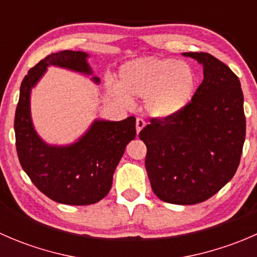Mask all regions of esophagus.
Instances as JSON below:
<instances>
[{
	"label": "esophagus",
	"instance_id": "obj_1",
	"mask_svg": "<svg viewBox=\"0 0 257 257\" xmlns=\"http://www.w3.org/2000/svg\"><path fill=\"white\" fill-rule=\"evenodd\" d=\"M145 126V121L143 120V119L142 118H137V120H136V128H137V133L139 134V132L142 131V129H143Z\"/></svg>",
	"mask_w": 257,
	"mask_h": 257
}]
</instances>
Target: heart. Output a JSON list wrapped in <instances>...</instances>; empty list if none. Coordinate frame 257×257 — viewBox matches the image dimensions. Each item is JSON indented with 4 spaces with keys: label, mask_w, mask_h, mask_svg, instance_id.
Segmentation results:
<instances>
[{
    "label": "heart",
    "mask_w": 257,
    "mask_h": 257,
    "mask_svg": "<svg viewBox=\"0 0 257 257\" xmlns=\"http://www.w3.org/2000/svg\"><path fill=\"white\" fill-rule=\"evenodd\" d=\"M196 84L195 71L186 62L144 57L121 66L118 83L110 85V90L125 105L132 104L133 98L144 97V108L148 114L168 119L188 107Z\"/></svg>",
    "instance_id": "b5f03b06"
}]
</instances>
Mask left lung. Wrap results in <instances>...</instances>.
<instances>
[{
  "label": "left lung",
  "mask_w": 257,
  "mask_h": 257,
  "mask_svg": "<svg viewBox=\"0 0 257 257\" xmlns=\"http://www.w3.org/2000/svg\"><path fill=\"white\" fill-rule=\"evenodd\" d=\"M204 67V79L188 107L168 119L152 118L139 138L145 169L160 200L194 205L229 183L240 164L246 133L240 80L205 52H188Z\"/></svg>",
  "instance_id": "8db88e82"
}]
</instances>
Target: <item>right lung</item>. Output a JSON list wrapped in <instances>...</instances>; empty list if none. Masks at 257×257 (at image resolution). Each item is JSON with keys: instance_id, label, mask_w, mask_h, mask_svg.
Returning <instances> with one entry per match:
<instances>
[{"instance_id": "obj_1", "label": "right lung", "mask_w": 257, "mask_h": 257, "mask_svg": "<svg viewBox=\"0 0 257 257\" xmlns=\"http://www.w3.org/2000/svg\"><path fill=\"white\" fill-rule=\"evenodd\" d=\"M87 58L84 52L61 51L38 62L21 83L15 115L21 167L38 190L53 201L67 205H90L109 193L114 170L126 144L137 134L134 116L120 121L95 119L78 142L66 147L45 143L36 133L31 119V89L49 66L92 74ZM92 79L99 83L98 77Z\"/></svg>"}]
</instances>
